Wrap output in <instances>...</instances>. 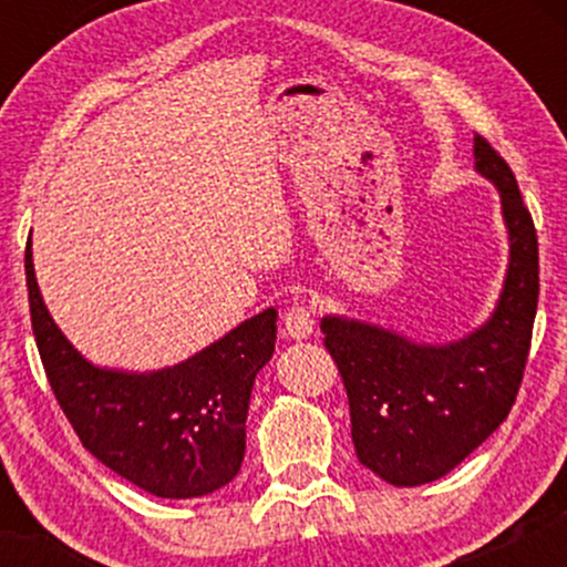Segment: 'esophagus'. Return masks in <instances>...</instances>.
Returning a JSON list of instances; mask_svg holds the SVG:
<instances>
[{
  "label": "esophagus",
  "instance_id": "1",
  "mask_svg": "<svg viewBox=\"0 0 567 567\" xmlns=\"http://www.w3.org/2000/svg\"><path fill=\"white\" fill-rule=\"evenodd\" d=\"M285 330L290 338H306L315 330V309L309 303H292L285 311Z\"/></svg>",
  "mask_w": 567,
  "mask_h": 567
}]
</instances>
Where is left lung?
I'll return each instance as SVG.
<instances>
[{
	"instance_id": "1",
	"label": "left lung",
	"mask_w": 567,
	"mask_h": 567,
	"mask_svg": "<svg viewBox=\"0 0 567 567\" xmlns=\"http://www.w3.org/2000/svg\"><path fill=\"white\" fill-rule=\"evenodd\" d=\"M477 171L501 192L512 258L491 322L451 347H424L389 330L324 317L349 396L357 458L389 485L440 480L504 424L517 400L538 309V237L512 167L474 135Z\"/></svg>"
}]
</instances>
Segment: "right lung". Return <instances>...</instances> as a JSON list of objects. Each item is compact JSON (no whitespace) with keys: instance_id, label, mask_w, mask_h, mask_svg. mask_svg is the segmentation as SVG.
<instances>
[{"instance_id":"right-lung-1","label":"right lung","mask_w":567,"mask_h":567,"mask_svg":"<svg viewBox=\"0 0 567 567\" xmlns=\"http://www.w3.org/2000/svg\"><path fill=\"white\" fill-rule=\"evenodd\" d=\"M31 330L58 405L84 451L159 498H197L231 483L245 458L252 381L275 354L266 309L181 365L152 375L93 368L55 328L25 245Z\"/></svg>"}]
</instances>
